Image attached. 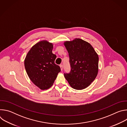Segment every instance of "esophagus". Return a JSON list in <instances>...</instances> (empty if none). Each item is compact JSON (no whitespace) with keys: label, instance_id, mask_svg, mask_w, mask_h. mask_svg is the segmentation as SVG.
I'll return each mask as SVG.
<instances>
[{"label":"esophagus","instance_id":"1","mask_svg":"<svg viewBox=\"0 0 127 127\" xmlns=\"http://www.w3.org/2000/svg\"><path fill=\"white\" fill-rule=\"evenodd\" d=\"M60 68H61V71H62V70H63V65L62 64H61V65H60Z\"/></svg>","mask_w":127,"mask_h":127}]
</instances>
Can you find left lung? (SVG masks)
Instances as JSON below:
<instances>
[{"instance_id": "8db88e82", "label": "left lung", "mask_w": 127, "mask_h": 127, "mask_svg": "<svg viewBox=\"0 0 127 127\" xmlns=\"http://www.w3.org/2000/svg\"><path fill=\"white\" fill-rule=\"evenodd\" d=\"M69 57L71 70L64 76L70 86L81 90L88 87L96 78L98 68V56L88 43L75 39L64 43Z\"/></svg>"}]
</instances>
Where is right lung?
I'll return each instance as SVG.
<instances>
[{
    "instance_id": "obj_1",
    "label": "right lung",
    "mask_w": 127,
    "mask_h": 127,
    "mask_svg": "<svg viewBox=\"0 0 127 127\" xmlns=\"http://www.w3.org/2000/svg\"><path fill=\"white\" fill-rule=\"evenodd\" d=\"M53 45L42 41L34 45L28 52L25 67L31 80L42 90L50 87L61 69L55 63L56 56L52 53Z\"/></svg>"
}]
</instances>
